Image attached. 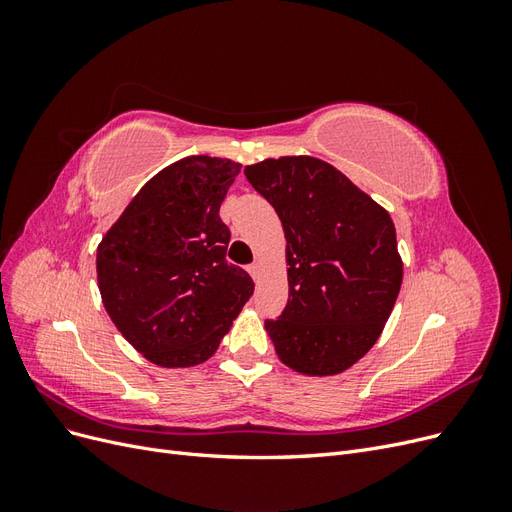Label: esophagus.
Instances as JSON below:
<instances>
[{"label": "esophagus", "instance_id": "1", "mask_svg": "<svg viewBox=\"0 0 512 512\" xmlns=\"http://www.w3.org/2000/svg\"><path fill=\"white\" fill-rule=\"evenodd\" d=\"M247 271H250V275L254 277L256 282H258V280H260V271H262V265H260V262H254V265L247 267Z\"/></svg>", "mask_w": 512, "mask_h": 512}]
</instances>
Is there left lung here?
Returning a JSON list of instances; mask_svg holds the SVG:
<instances>
[{"instance_id":"obj_1","label":"left lung","mask_w":512,"mask_h":512,"mask_svg":"<svg viewBox=\"0 0 512 512\" xmlns=\"http://www.w3.org/2000/svg\"><path fill=\"white\" fill-rule=\"evenodd\" d=\"M280 215L288 303L265 320L280 361L333 376L376 344L404 277L391 215L327 162L309 156L245 166Z\"/></svg>"}]
</instances>
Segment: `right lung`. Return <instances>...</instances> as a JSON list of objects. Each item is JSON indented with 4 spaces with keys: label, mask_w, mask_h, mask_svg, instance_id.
Instances as JSON below:
<instances>
[{
    "label": "right lung",
    "mask_w": 512,
    "mask_h": 512,
    "mask_svg": "<svg viewBox=\"0 0 512 512\" xmlns=\"http://www.w3.org/2000/svg\"><path fill=\"white\" fill-rule=\"evenodd\" d=\"M241 164L190 156L149 179L98 245L102 303L119 333L160 367L218 350L254 282L230 265L220 205Z\"/></svg>",
    "instance_id": "right-lung-1"
}]
</instances>
